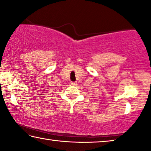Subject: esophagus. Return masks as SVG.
<instances>
[{"label":"esophagus","instance_id":"1","mask_svg":"<svg viewBox=\"0 0 151 151\" xmlns=\"http://www.w3.org/2000/svg\"><path fill=\"white\" fill-rule=\"evenodd\" d=\"M76 83H77L76 82H71L70 84H71L72 85H76Z\"/></svg>","mask_w":151,"mask_h":151}]
</instances>
